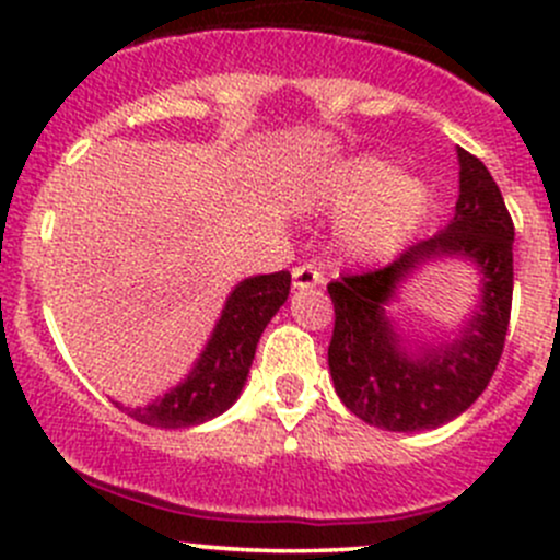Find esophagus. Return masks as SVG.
I'll use <instances>...</instances> for the list:
<instances>
[{"label": "esophagus", "instance_id": "esophagus-1", "mask_svg": "<svg viewBox=\"0 0 560 560\" xmlns=\"http://www.w3.org/2000/svg\"><path fill=\"white\" fill-rule=\"evenodd\" d=\"M292 284H295L298 290H306V287H316V284H322V273L314 268L312 262L295 265V268H292Z\"/></svg>", "mask_w": 560, "mask_h": 560}]
</instances>
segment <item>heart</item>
<instances>
[{
    "label": "heart",
    "mask_w": 560,
    "mask_h": 560,
    "mask_svg": "<svg viewBox=\"0 0 560 560\" xmlns=\"http://www.w3.org/2000/svg\"><path fill=\"white\" fill-rule=\"evenodd\" d=\"M319 195L327 211H349L341 238L360 257L385 254L409 238L431 202L420 178L395 175V167L376 156H358L338 165L325 178Z\"/></svg>",
    "instance_id": "b5f03b06"
}]
</instances>
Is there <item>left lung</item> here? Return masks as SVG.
Instances as JSON below:
<instances>
[{"instance_id":"8db88e82","label":"left lung","mask_w":560,"mask_h":560,"mask_svg":"<svg viewBox=\"0 0 560 560\" xmlns=\"http://www.w3.org/2000/svg\"><path fill=\"white\" fill-rule=\"evenodd\" d=\"M460 160V195L453 222L417 241L385 268L347 273L327 284L332 325L327 365L354 417L385 431H425L455 420L482 395L504 352L512 312L515 224L488 167L468 151ZM439 256H466L483 273V303L464 336L439 350L409 355L384 306L398 283Z\"/></svg>"}]
</instances>
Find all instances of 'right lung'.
<instances>
[{
    "mask_svg": "<svg viewBox=\"0 0 560 560\" xmlns=\"http://www.w3.org/2000/svg\"><path fill=\"white\" fill-rule=\"evenodd\" d=\"M290 270L241 281L230 292L224 312L191 374L154 404L138 406V409L116 404L118 409L151 428L200 425L230 409L246 385L265 325L273 319V314L284 306L290 295Z\"/></svg>",
    "mask_w": 560,
    "mask_h": 560,
    "instance_id": "obj_1",
    "label": "right lung"
}]
</instances>
